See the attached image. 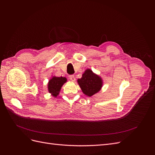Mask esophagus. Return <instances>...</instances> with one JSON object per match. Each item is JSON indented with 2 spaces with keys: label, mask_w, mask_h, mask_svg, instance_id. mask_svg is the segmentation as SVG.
<instances>
[{
  "label": "esophagus",
  "mask_w": 155,
  "mask_h": 155,
  "mask_svg": "<svg viewBox=\"0 0 155 155\" xmlns=\"http://www.w3.org/2000/svg\"><path fill=\"white\" fill-rule=\"evenodd\" d=\"M69 78H70V80L71 81H72V82H75V80H76L74 75H70V76H69Z\"/></svg>",
  "instance_id": "esophagus-1"
}]
</instances>
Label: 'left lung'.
Masks as SVG:
<instances>
[{
    "label": "left lung",
    "mask_w": 155,
    "mask_h": 155,
    "mask_svg": "<svg viewBox=\"0 0 155 155\" xmlns=\"http://www.w3.org/2000/svg\"><path fill=\"white\" fill-rule=\"evenodd\" d=\"M77 82L82 92L88 97L99 92L103 86L102 78L89 68L84 71L82 78L77 80Z\"/></svg>",
    "instance_id": "obj_1"
}]
</instances>
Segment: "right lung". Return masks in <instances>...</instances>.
<instances>
[{
    "label": "right lung",
    "mask_w": 155,
    "mask_h": 155,
    "mask_svg": "<svg viewBox=\"0 0 155 155\" xmlns=\"http://www.w3.org/2000/svg\"><path fill=\"white\" fill-rule=\"evenodd\" d=\"M67 79L65 77L52 76L48 83V91L49 93H50L54 97H56L59 95L62 86L67 82Z\"/></svg>",
    "instance_id": "1"
}]
</instances>
